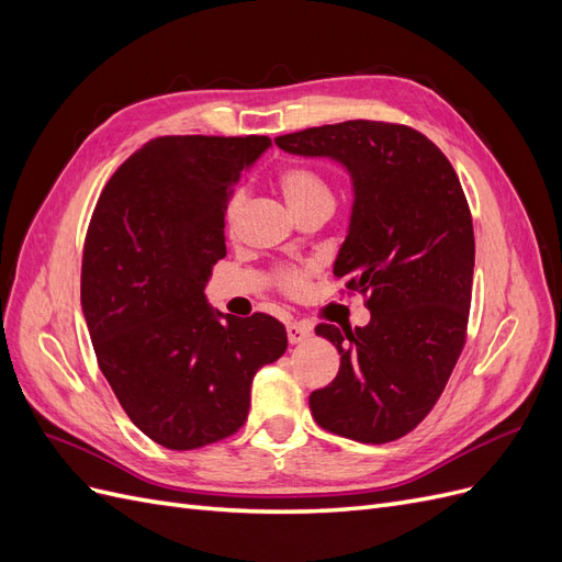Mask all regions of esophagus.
<instances>
[{"label":"esophagus","mask_w":562,"mask_h":562,"mask_svg":"<svg viewBox=\"0 0 562 562\" xmlns=\"http://www.w3.org/2000/svg\"><path fill=\"white\" fill-rule=\"evenodd\" d=\"M285 330H288V342L300 345V342H304V339L312 335V323H307V321H293V323H288Z\"/></svg>","instance_id":"esophagus-1"}]
</instances>
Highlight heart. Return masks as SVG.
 <instances>
[{
	"label": "heart",
	"mask_w": 562,
	"mask_h": 562,
	"mask_svg": "<svg viewBox=\"0 0 562 562\" xmlns=\"http://www.w3.org/2000/svg\"><path fill=\"white\" fill-rule=\"evenodd\" d=\"M277 180L285 203L295 211V215H302L312 209H328V211L333 209L330 184L318 171H314V168L300 166V164L285 166L281 168ZM244 206H246V190L239 187V190H234L229 194L227 206H225L227 232H234L236 225H239ZM310 279H312V267H279L274 269V274H271V281H274L279 291L291 297H300L307 293Z\"/></svg>",
	"instance_id": "obj_1"
}]
</instances>
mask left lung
<instances>
[{
    "instance_id": "8db88e82",
    "label": "left lung",
    "mask_w": 562,
    "mask_h": 562,
    "mask_svg": "<svg viewBox=\"0 0 562 562\" xmlns=\"http://www.w3.org/2000/svg\"><path fill=\"white\" fill-rule=\"evenodd\" d=\"M274 143L330 157L353 180L335 277L366 297L370 323L316 326L337 347L339 370L312 391V415L337 436L389 443L431 413L467 342L475 241L464 190L443 151L403 124L353 119Z\"/></svg>"
}]
</instances>
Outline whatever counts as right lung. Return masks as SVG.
Instances as JSON below:
<instances>
[{
	"label": "right lung",
	"mask_w": 562,
	"mask_h": 562,
	"mask_svg": "<svg viewBox=\"0 0 562 562\" xmlns=\"http://www.w3.org/2000/svg\"><path fill=\"white\" fill-rule=\"evenodd\" d=\"M267 135H161L116 168L81 258V310L100 370L124 413L168 450H196L244 427L250 382L288 347L267 314L232 318L206 302L227 255L232 184Z\"/></svg>",
	"instance_id": "obj_1"
}]
</instances>
